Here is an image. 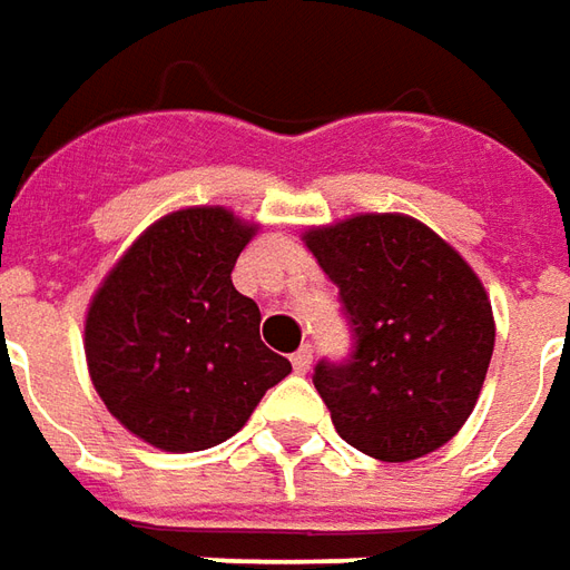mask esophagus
<instances>
[{
  "instance_id": "esophagus-1",
  "label": "esophagus",
  "mask_w": 570,
  "mask_h": 570,
  "mask_svg": "<svg viewBox=\"0 0 570 570\" xmlns=\"http://www.w3.org/2000/svg\"><path fill=\"white\" fill-rule=\"evenodd\" d=\"M293 367H296V374H305L312 367V346H302L299 352H293Z\"/></svg>"
}]
</instances>
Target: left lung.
I'll use <instances>...</instances> for the list:
<instances>
[{
    "label": "left lung",
    "mask_w": 570,
    "mask_h": 570,
    "mask_svg": "<svg viewBox=\"0 0 570 570\" xmlns=\"http://www.w3.org/2000/svg\"><path fill=\"white\" fill-rule=\"evenodd\" d=\"M302 243L340 286L355 334L350 362L315 367L336 433L381 462L446 446L478 405L497 343L474 268L399 212L308 227Z\"/></svg>",
    "instance_id": "8db88e82"
}]
</instances>
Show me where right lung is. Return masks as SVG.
I'll return each mask as SVG.
<instances>
[{
  "label": "right lung",
  "instance_id": "right-lung-1",
  "mask_svg": "<svg viewBox=\"0 0 570 570\" xmlns=\"http://www.w3.org/2000/svg\"><path fill=\"white\" fill-rule=\"evenodd\" d=\"M258 224L189 205L149 224L92 293L90 381L124 431L161 452L230 440L293 371L262 336V312L230 271Z\"/></svg>",
  "mask_w": 570,
  "mask_h": 570
}]
</instances>
